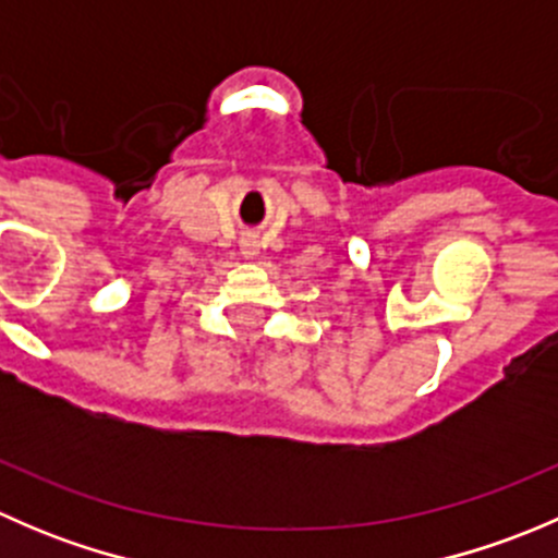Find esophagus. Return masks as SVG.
<instances>
[{"label":"esophagus","mask_w":558,"mask_h":558,"mask_svg":"<svg viewBox=\"0 0 558 558\" xmlns=\"http://www.w3.org/2000/svg\"><path fill=\"white\" fill-rule=\"evenodd\" d=\"M240 251H243L245 258H253L258 253V240L253 234H247V238L240 240Z\"/></svg>","instance_id":"1"}]
</instances>
